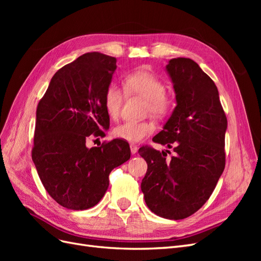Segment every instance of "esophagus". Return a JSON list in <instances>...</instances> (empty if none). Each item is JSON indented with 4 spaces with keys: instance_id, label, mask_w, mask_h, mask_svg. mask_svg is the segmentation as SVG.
<instances>
[{
    "instance_id": "obj_1",
    "label": "esophagus",
    "mask_w": 261,
    "mask_h": 261,
    "mask_svg": "<svg viewBox=\"0 0 261 261\" xmlns=\"http://www.w3.org/2000/svg\"><path fill=\"white\" fill-rule=\"evenodd\" d=\"M137 150H138V147L136 145H130V152H132V154L137 153Z\"/></svg>"
}]
</instances>
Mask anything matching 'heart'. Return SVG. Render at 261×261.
Segmentation results:
<instances>
[{"mask_svg":"<svg viewBox=\"0 0 261 261\" xmlns=\"http://www.w3.org/2000/svg\"><path fill=\"white\" fill-rule=\"evenodd\" d=\"M124 90L129 96H139L146 99L147 113L156 117H163L172 109L173 99L164 89V84L159 77L145 69H138L124 77ZM124 91L116 85H110L103 97V103L109 116L116 120L120 116ZM155 130L152 121H126L114 128V136L128 143L139 141L151 135Z\"/></svg>","mask_w":261,"mask_h":261,"instance_id":"heart-1","label":"heart"}]
</instances>
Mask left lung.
I'll list each match as a JSON object with an SVG mask.
<instances>
[{
    "label": "left lung",
    "mask_w": 261,
    "mask_h": 261,
    "mask_svg": "<svg viewBox=\"0 0 261 261\" xmlns=\"http://www.w3.org/2000/svg\"><path fill=\"white\" fill-rule=\"evenodd\" d=\"M167 72L177 105L152 141L175 154L168 159L164 151L139 148L148 164L141 191L156 216L181 220L203 206L222 174L227 120L216 84L196 62L172 59Z\"/></svg>",
    "instance_id": "left-lung-1"
}]
</instances>
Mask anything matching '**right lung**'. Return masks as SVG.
I'll use <instances>...</instances> for the list:
<instances>
[{"label":"right lung","instance_id":"right-lung-1","mask_svg":"<svg viewBox=\"0 0 261 261\" xmlns=\"http://www.w3.org/2000/svg\"><path fill=\"white\" fill-rule=\"evenodd\" d=\"M115 69L113 57L83 54L54 74L38 103L31 156L45 191L62 207L96 206L110 173L130 158L122 139L86 146L89 137H103L110 127L103 97Z\"/></svg>","mask_w":261,"mask_h":261}]
</instances>
